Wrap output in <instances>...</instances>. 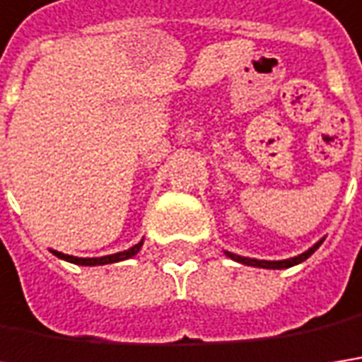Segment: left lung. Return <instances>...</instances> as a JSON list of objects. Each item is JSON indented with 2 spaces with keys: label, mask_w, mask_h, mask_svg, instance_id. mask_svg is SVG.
I'll list each match as a JSON object with an SVG mask.
<instances>
[{
  "label": "left lung",
  "mask_w": 362,
  "mask_h": 362,
  "mask_svg": "<svg viewBox=\"0 0 362 362\" xmlns=\"http://www.w3.org/2000/svg\"><path fill=\"white\" fill-rule=\"evenodd\" d=\"M322 242H317V244L313 245V247H309L308 252H303V254H299V256H295V258H288V260H279V262H270V260H254V258H244V256H238V254H231V252H227V256L229 258H233V260H238V262H242V264L247 266H260V268H288V266H295L299 264V262H303V260H308L309 256L320 247Z\"/></svg>",
  "instance_id": "1"
}]
</instances>
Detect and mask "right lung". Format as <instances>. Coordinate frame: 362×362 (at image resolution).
I'll return each mask as SVG.
<instances>
[{"mask_svg": "<svg viewBox=\"0 0 362 362\" xmlns=\"http://www.w3.org/2000/svg\"><path fill=\"white\" fill-rule=\"evenodd\" d=\"M143 245V240L139 242L137 245L124 250V252H118V254H112V256H102V258H75V256H67V254H61V252H53L57 258H63L67 262H74V264H81V266H100V264H112V262H118V260H127L131 256H135L139 250Z\"/></svg>", "mask_w": 362, "mask_h": 362, "instance_id": "1", "label": "right lung"}]
</instances>
